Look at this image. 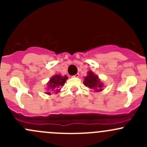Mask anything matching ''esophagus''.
Wrapping results in <instances>:
<instances>
[{
	"label": "esophagus",
	"mask_w": 147,
	"mask_h": 147,
	"mask_svg": "<svg viewBox=\"0 0 147 147\" xmlns=\"http://www.w3.org/2000/svg\"><path fill=\"white\" fill-rule=\"evenodd\" d=\"M73 77H75V78H78V77H79V74H75V75L73 76Z\"/></svg>",
	"instance_id": "esophagus-1"
}]
</instances>
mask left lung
<instances>
[{
  "label": "left lung",
  "instance_id": "left-lung-1",
  "mask_svg": "<svg viewBox=\"0 0 147 147\" xmlns=\"http://www.w3.org/2000/svg\"><path fill=\"white\" fill-rule=\"evenodd\" d=\"M84 84L95 91H102V88L104 86V84L100 81L98 76L94 74L91 71H88V75L84 78Z\"/></svg>",
  "mask_w": 147,
  "mask_h": 147
}]
</instances>
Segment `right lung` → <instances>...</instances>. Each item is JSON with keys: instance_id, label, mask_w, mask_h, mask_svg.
<instances>
[{"instance_id": "add662e5", "label": "right lung", "mask_w": 147, "mask_h": 147, "mask_svg": "<svg viewBox=\"0 0 147 147\" xmlns=\"http://www.w3.org/2000/svg\"><path fill=\"white\" fill-rule=\"evenodd\" d=\"M68 77L66 76H61V75H55L51 78L50 81L47 84L48 85V91L49 92H46L47 94H51V93H58L60 91L61 87L63 86L66 83V79Z\"/></svg>"}]
</instances>
